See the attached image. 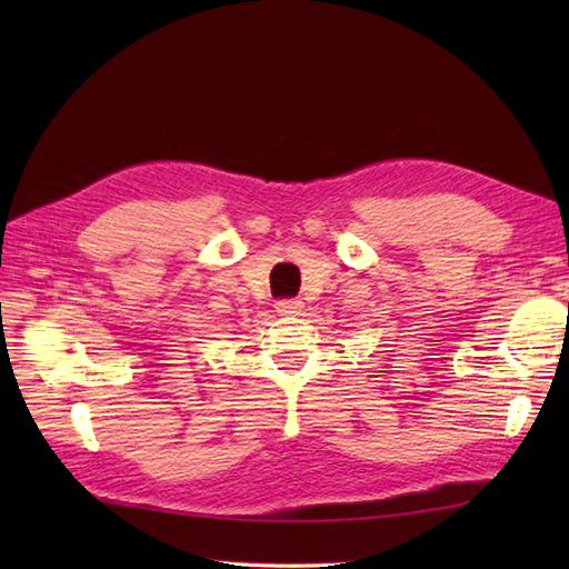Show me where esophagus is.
Masks as SVG:
<instances>
[{
    "label": "esophagus",
    "instance_id": "esophagus-1",
    "mask_svg": "<svg viewBox=\"0 0 569 569\" xmlns=\"http://www.w3.org/2000/svg\"><path fill=\"white\" fill-rule=\"evenodd\" d=\"M301 308H303V301H299V299H282L274 303V311H278L280 316H297Z\"/></svg>",
    "mask_w": 569,
    "mask_h": 569
}]
</instances>
